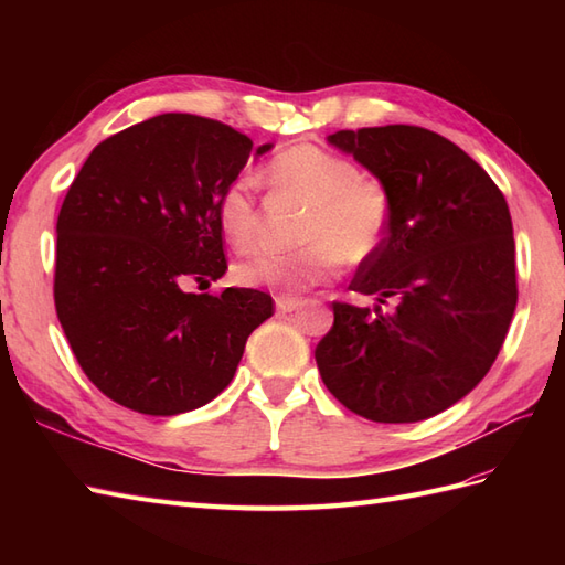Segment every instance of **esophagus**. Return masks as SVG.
Listing matches in <instances>:
<instances>
[{
	"label": "esophagus",
	"instance_id": "34e87169",
	"mask_svg": "<svg viewBox=\"0 0 565 565\" xmlns=\"http://www.w3.org/2000/svg\"><path fill=\"white\" fill-rule=\"evenodd\" d=\"M276 308L281 310V313H294V310H298L303 306L301 298H291V296H276Z\"/></svg>",
	"mask_w": 565,
	"mask_h": 565
}]
</instances>
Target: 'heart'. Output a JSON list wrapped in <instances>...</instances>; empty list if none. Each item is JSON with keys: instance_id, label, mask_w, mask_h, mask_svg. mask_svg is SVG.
Listing matches in <instances>:
<instances>
[{"instance_id": "obj_1", "label": "heart", "mask_w": 565, "mask_h": 565, "mask_svg": "<svg viewBox=\"0 0 565 565\" xmlns=\"http://www.w3.org/2000/svg\"><path fill=\"white\" fill-rule=\"evenodd\" d=\"M264 182L281 196L306 203L294 252L255 249L233 269L237 284L296 291L320 284L344 264H362L386 239L393 201L379 179L362 177L350 160L318 146H294L264 167ZM218 225L233 245L245 247L257 235L259 209L247 179L227 184L218 206Z\"/></svg>"}]
</instances>
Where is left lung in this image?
Segmentation results:
<instances>
[{
	"mask_svg": "<svg viewBox=\"0 0 565 565\" xmlns=\"http://www.w3.org/2000/svg\"><path fill=\"white\" fill-rule=\"evenodd\" d=\"M391 191L386 239L350 289L379 306L332 303L316 347L328 391L374 423H419L471 393L493 366L518 306L508 201L481 164L417 126L338 130ZM393 297V315L380 306Z\"/></svg>",
	"mask_w": 565,
	"mask_h": 565,
	"instance_id": "1",
	"label": "left lung"
}]
</instances>
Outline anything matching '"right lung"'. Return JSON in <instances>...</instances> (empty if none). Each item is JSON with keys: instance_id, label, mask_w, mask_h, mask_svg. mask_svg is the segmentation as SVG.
Returning a JSON list of instances; mask_svg holds the SVG:
<instances>
[{"instance_id": "right-lung-1", "label": "right lung", "mask_w": 565, "mask_h": 565, "mask_svg": "<svg viewBox=\"0 0 565 565\" xmlns=\"http://www.w3.org/2000/svg\"><path fill=\"white\" fill-rule=\"evenodd\" d=\"M249 154L231 126L162 114L99 142L72 182L55 227V310L114 403L162 417L211 403L274 313L264 291L184 289L227 269L215 206Z\"/></svg>"}]
</instances>
